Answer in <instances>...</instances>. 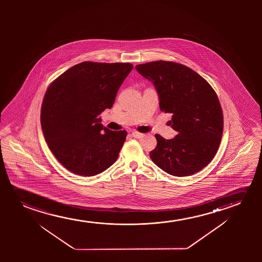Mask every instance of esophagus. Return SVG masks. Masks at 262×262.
<instances>
[{
  "label": "esophagus",
  "mask_w": 262,
  "mask_h": 262,
  "mask_svg": "<svg viewBox=\"0 0 262 262\" xmlns=\"http://www.w3.org/2000/svg\"><path fill=\"white\" fill-rule=\"evenodd\" d=\"M132 135H133V137H134V138H136V139H140V138H142V137L144 136V134L138 133V132H133V133H132Z\"/></svg>",
  "instance_id": "esophagus-1"
}]
</instances>
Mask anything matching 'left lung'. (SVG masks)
<instances>
[{"mask_svg":"<svg viewBox=\"0 0 262 262\" xmlns=\"http://www.w3.org/2000/svg\"><path fill=\"white\" fill-rule=\"evenodd\" d=\"M137 72L153 83L161 111L172 114L173 139L156 134L149 156L169 174L190 176L208 165L217 152L224 117L215 90L197 72L172 61L137 65Z\"/></svg>","mask_w":262,"mask_h":262,"instance_id":"left-lung-1","label":"left lung"}]
</instances>
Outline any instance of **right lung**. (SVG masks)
<instances>
[{"label":"right lung","instance_id":"right-lung-1","mask_svg":"<svg viewBox=\"0 0 262 262\" xmlns=\"http://www.w3.org/2000/svg\"><path fill=\"white\" fill-rule=\"evenodd\" d=\"M132 63L83 61L48 86L41 108L45 140L58 161L78 176H97L109 168L125 141L126 130L101 123Z\"/></svg>","mask_w":262,"mask_h":262}]
</instances>
